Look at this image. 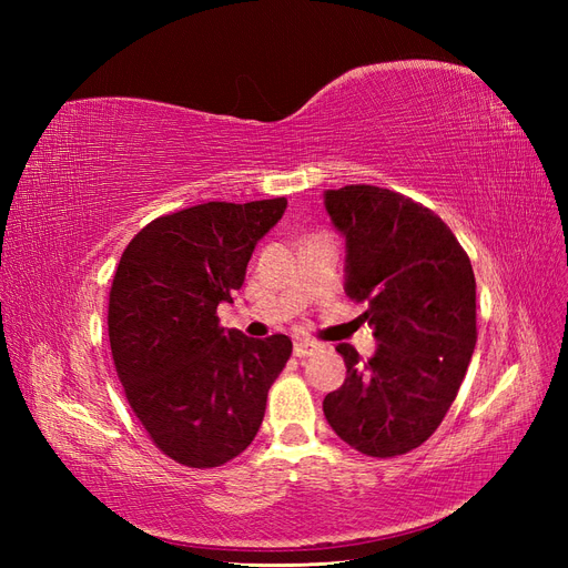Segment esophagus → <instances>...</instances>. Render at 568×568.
Returning <instances> with one entry per match:
<instances>
[{
	"mask_svg": "<svg viewBox=\"0 0 568 568\" xmlns=\"http://www.w3.org/2000/svg\"><path fill=\"white\" fill-rule=\"evenodd\" d=\"M317 351H320V343H315V341H296L294 343V355L296 357H311Z\"/></svg>",
	"mask_w": 568,
	"mask_h": 568,
	"instance_id": "1",
	"label": "esophagus"
}]
</instances>
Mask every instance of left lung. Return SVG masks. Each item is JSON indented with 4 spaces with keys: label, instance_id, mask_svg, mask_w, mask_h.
Here are the masks:
<instances>
[{
    "label": "left lung",
    "instance_id": "left-lung-1",
    "mask_svg": "<svg viewBox=\"0 0 568 568\" xmlns=\"http://www.w3.org/2000/svg\"><path fill=\"white\" fill-rule=\"evenodd\" d=\"M324 209L346 236V294L367 301L379 341L367 363L336 346L346 382L326 393L324 417L363 455H405L436 432L474 355L469 255L434 211L390 189H326Z\"/></svg>",
    "mask_w": 568,
    "mask_h": 568
}]
</instances>
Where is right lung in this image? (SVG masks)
<instances>
[{"label":"right lung","mask_w":568,"mask_h":568,"mask_svg":"<svg viewBox=\"0 0 568 568\" xmlns=\"http://www.w3.org/2000/svg\"><path fill=\"white\" fill-rule=\"evenodd\" d=\"M284 211L286 199L192 205L149 222L118 263L109 296L118 379L156 448L184 467H220L248 448L294 348L284 334L222 329L215 315Z\"/></svg>","instance_id":"1"}]
</instances>
